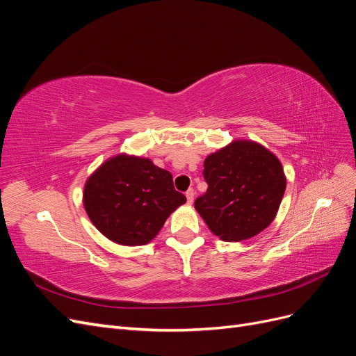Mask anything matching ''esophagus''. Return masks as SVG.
Here are the masks:
<instances>
[{
    "instance_id": "34e87169",
    "label": "esophagus",
    "mask_w": 356,
    "mask_h": 356,
    "mask_svg": "<svg viewBox=\"0 0 356 356\" xmlns=\"http://www.w3.org/2000/svg\"><path fill=\"white\" fill-rule=\"evenodd\" d=\"M186 197H187V202L191 204L193 200H195V190L190 188V190L186 193Z\"/></svg>"
}]
</instances>
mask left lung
Returning <instances> with one entry per match:
<instances>
[{"instance_id": "8db88e82", "label": "left lung", "mask_w": 356, "mask_h": 356, "mask_svg": "<svg viewBox=\"0 0 356 356\" xmlns=\"http://www.w3.org/2000/svg\"><path fill=\"white\" fill-rule=\"evenodd\" d=\"M208 190L195 208L224 242L251 239L272 224L286 188L284 168L270 149L233 139L203 161Z\"/></svg>"}]
</instances>
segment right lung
<instances>
[{
  "instance_id": "obj_1",
  "label": "right lung",
  "mask_w": 356,
  "mask_h": 356,
  "mask_svg": "<svg viewBox=\"0 0 356 356\" xmlns=\"http://www.w3.org/2000/svg\"><path fill=\"white\" fill-rule=\"evenodd\" d=\"M187 202L170 172L152 159L120 153L86 179L83 204L106 239L124 246L152 242L169 215Z\"/></svg>"
}]
</instances>
